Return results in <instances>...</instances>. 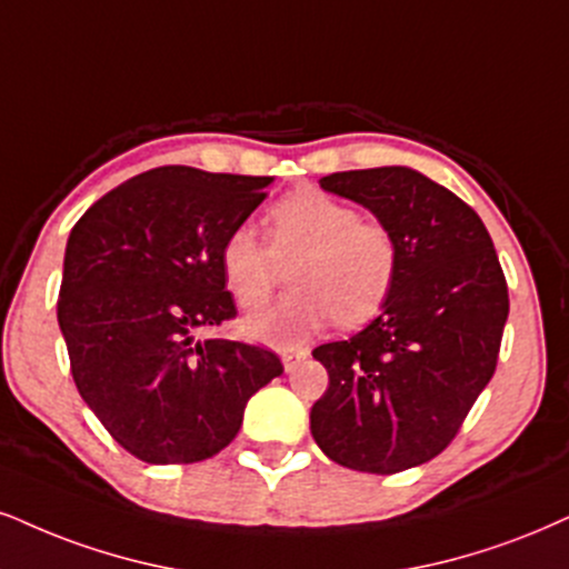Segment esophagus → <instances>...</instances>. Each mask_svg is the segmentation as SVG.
Segmentation results:
<instances>
[{"label": "esophagus", "mask_w": 569, "mask_h": 569, "mask_svg": "<svg viewBox=\"0 0 569 569\" xmlns=\"http://www.w3.org/2000/svg\"><path fill=\"white\" fill-rule=\"evenodd\" d=\"M308 356L306 348H298V350H284L282 353V363H284V371H292L296 369L298 361H303Z\"/></svg>", "instance_id": "esophagus-1"}]
</instances>
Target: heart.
<instances>
[{
    "mask_svg": "<svg viewBox=\"0 0 569 569\" xmlns=\"http://www.w3.org/2000/svg\"><path fill=\"white\" fill-rule=\"evenodd\" d=\"M269 244L240 223L223 237L221 277L244 311L269 300L277 261L290 263L296 290L277 306L244 319L242 332L269 346H298L317 329L367 325L388 306L401 271V250L388 223L363 219L359 210L317 187H300L277 200L266 216Z\"/></svg>",
    "mask_w": 569,
    "mask_h": 569,
    "instance_id": "heart-1",
    "label": "heart"
}]
</instances>
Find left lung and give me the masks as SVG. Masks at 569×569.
Returning <instances> with one entry per match:
<instances>
[{"instance_id": "1", "label": "left lung", "mask_w": 569, "mask_h": 569, "mask_svg": "<svg viewBox=\"0 0 569 569\" xmlns=\"http://www.w3.org/2000/svg\"><path fill=\"white\" fill-rule=\"evenodd\" d=\"M321 187L388 223L401 271L367 329L313 350L329 385L311 432L338 465L396 475L446 451L493 377L507 279L480 216L413 168L329 173Z\"/></svg>"}]
</instances>
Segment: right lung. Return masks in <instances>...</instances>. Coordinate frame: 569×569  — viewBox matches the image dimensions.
<instances>
[{
  "label": "right lung",
  "mask_w": 569,
  "mask_h": 569,
  "mask_svg": "<svg viewBox=\"0 0 569 569\" xmlns=\"http://www.w3.org/2000/svg\"><path fill=\"white\" fill-rule=\"evenodd\" d=\"M269 184L152 168L110 189L70 231L58 298L70 375L116 443L147 465L219 453L252 392L284 371L269 348L194 340L237 317L219 250Z\"/></svg>",
  "instance_id": "1"
}]
</instances>
